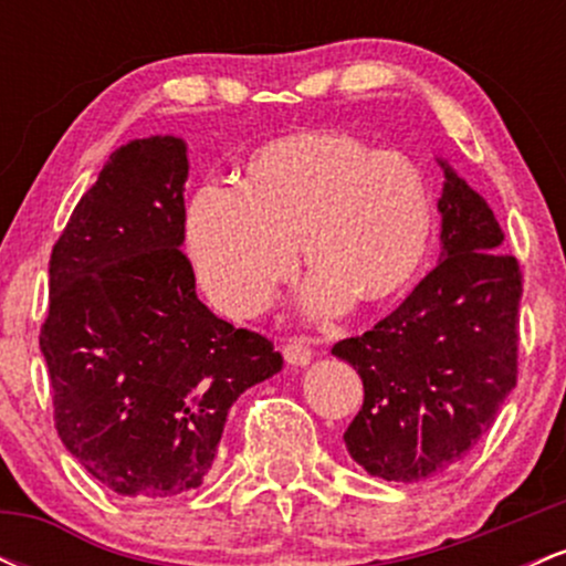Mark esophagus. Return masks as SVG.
Listing matches in <instances>:
<instances>
[{
	"instance_id": "obj_1",
	"label": "esophagus",
	"mask_w": 566,
	"mask_h": 566,
	"mask_svg": "<svg viewBox=\"0 0 566 566\" xmlns=\"http://www.w3.org/2000/svg\"><path fill=\"white\" fill-rule=\"evenodd\" d=\"M282 354H284V359L290 361V365L303 367V365H308L311 356H314V350H311L308 340H305V337H290V340L284 343Z\"/></svg>"
}]
</instances>
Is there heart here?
<instances>
[{
  "instance_id": "1",
  "label": "heart",
  "mask_w": 566,
  "mask_h": 566,
  "mask_svg": "<svg viewBox=\"0 0 566 566\" xmlns=\"http://www.w3.org/2000/svg\"><path fill=\"white\" fill-rule=\"evenodd\" d=\"M431 237L423 167L337 129L263 143L239 186H201L186 218L201 287L231 316H255L274 301L295 269V244L314 269L311 314H337L354 297L391 301L420 274Z\"/></svg>"
}]
</instances>
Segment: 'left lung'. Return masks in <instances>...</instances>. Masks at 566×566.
Returning a JSON list of instances; mask_svg holds the SVG:
<instances>
[{"mask_svg":"<svg viewBox=\"0 0 566 566\" xmlns=\"http://www.w3.org/2000/svg\"><path fill=\"white\" fill-rule=\"evenodd\" d=\"M441 167L439 265L386 319L333 346L365 382L343 441L386 482H423L458 463L518 378L522 269L500 252L490 205Z\"/></svg>","mask_w":566,"mask_h":566,"instance_id":"1","label":"left lung"}]
</instances>
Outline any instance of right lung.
I'll return each mask as SVG.
<instances>
[{
  "label": "right lung",
  "mask_w": 566,
  "mask_h": 566,
  "mask_svg": "<svg viewBox=\"0 0 566 566\" xmlns=\"http://www.w3.org/2000/svg\"><path fill=\"white\" fill-rule=\"evenodd\" d=\"M186 143L116 148L50 255L39 333L66 450L125 497L193 490L216 460L226 415L282 369L261 333L197 297L186 239Z\"/></svg>",
  "instance_id": "right-lung-1"
}]
</instances>
